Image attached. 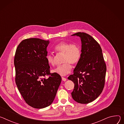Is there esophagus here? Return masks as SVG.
Wrapping results in <instances>:
<instances>
[{"instance_id": "34e87169", "label": "esophagus", "mask_w": 124, "mask_h": 124, "mask_svg": "<svg viewBox=\"0 0 124 124\" xmlns=\"http://www.w3.org/2000/svg\"><path fill=\"white\" fill-rule=\"evenodd\" d=\"M62 81H66V79L65 78H64V77H62Z\"/></svg>"}]
</instances>
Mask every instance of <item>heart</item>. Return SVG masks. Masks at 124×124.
Instances as JSON below:
<instances>
[{
	"instance_id": "obj_1",
	"label": "heart",
	"mask_w": 124,
	"mask_h": 124,
	"mask_svg": "<svg viewBox=\"0 0 124 124\" xmlns=\"http://www.w3.org/2000/svg\"><path fill=\"white\" fill-rule=\"evenodd\" d=\"M54 50L58 54H63L62 64L58 66L53 70L61 76H65L70 73L72 68L71 64L75 65L79 62L81 57V51L79 45L77 43L62 41L54 47ZM48 63L51 65H55L54 58L51 54H48L46 56Z\"/></svg>"
}]
</instances>
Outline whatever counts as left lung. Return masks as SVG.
<instances>
[{
    "label": "left lung",
    "mask_w": 124,
    "mask_h": 124,
    "mask_svg": "<svg viewBox=\"0 0 124 124\" xmlns=\"http://www.w3.org/2000/svg\"><path fill=\"white\" fill-rule=\"evenodd\" d=\"M72 35L81 38L82 53L73 74L68 79L74 84L71 93L73 99L78 103L87 104L95 100L102 92L106 65L101 47L93 37L81 32Z\"/></svg>",
    "instance_id": "1"
}]
</instances>
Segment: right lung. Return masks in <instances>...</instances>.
<instances>
[{
	"label": "right lung",
	"mask_w": 124,
	"mask_h": 124,
	"mask_svg": "<svg viewBox=\"0 0 124 124\" xmlns=\"http://www.w3.org/2000/svg\"><path fill=\"white\" fill-rule=\"evenodd\" d=\"M49 43V40L39 38L25 39L19 44L15 54L17 86L25 102L37 109L52 104L62 81L59 74L50 73L46 59Z\"/></svg>",
	"instance_id": "1"
}]
</instances>
